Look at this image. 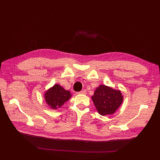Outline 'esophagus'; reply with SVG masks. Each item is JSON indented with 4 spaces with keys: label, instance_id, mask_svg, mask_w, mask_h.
Instances as JSON below:
<instances>
[{
    "label": "esophagus",
    "instance_id": "obj_1",
    "mask_svg": "<svg viewBox=\"0 0 160 160\" xmlns=\"http://www.w3.org/2000/svg\"><path fill=\"white\" fill-rule=\"evenodd\" d=\"M78 94H86L87 93V91L85 90H83V91H81L80 92L78 93Z\"/></svg>",
    "mask_w": 160,
    "mask_h": 160
}]
</instances>
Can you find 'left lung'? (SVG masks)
<instances>
[{
    "instance_id": "8db88e82",
    "label": "left lung",
    "mask_w": 160,
    "mask_h": 160,
    "mask_svg": "<svg viewBox=\"0 0 160 160\" xmlns=\"http://www.w3.org/2000/svg\"><path fill=\"white\" fill-rule=\"evenodd\" d=\"M91 99L98 113L107 115L113 114L118 110L123 102L124 96L120 90L100 84L95 90Z\"/></svg>"
}]
</instances>
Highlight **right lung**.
I'll list each match as a JSON object with an SVG mask.
<instances>
[{
  "label": "right lung",
  "instance_id": "obj_1",
  "mask_svg": "<svg viewBox=\"0 0 160 160\" xmlns=\"http://www.w3.org/2000/svg\"><path fill=\"white\" fill-rule=\"evenodd\" d=\"M44 98L47 104L51 108L56 110L62 107L70 99L71 94L69 91L64 89L60 84H55L45 91Z\"/></svg>",
  "mask_w": 160,
  "mask_h": 160
}]
</instances>
